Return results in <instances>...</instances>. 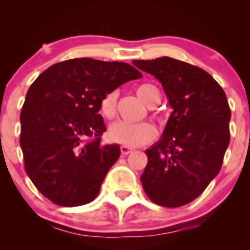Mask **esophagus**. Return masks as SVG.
<instances>
[{"mask_svg": "<svg viewBox=\"0 0 250 250\" xmlns=\"http://www.w3.org/2000/svg\"><path fill=\"white\" fill-rule=\"evenodd\" d=\"M133 151V149L127 147V146H121V154L122 156H127L128 154H130Z\"/></svg>", "mask_w": 250, "mask_h": 250, "instance_id": "esophagus-1", "label": "esophagus"}]
</instances>
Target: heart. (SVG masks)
Listing matches in <instances>:
<instances>
[{"label": "heart", "mask_w": 250, "mask_h": 250, "mask_svg": "<svg viewBox=\"0 0 250 250\" xmlns=\"http://www.w3.org/2000/svg\"><path fill=\"white\" fill-rule=\"evenodd\" d=\"M135 91L148 107L156 105L161 99L160 90L151 83H142L137 85ZM116 101L117 93L115 90L108 91L102 96L100 101V113L104 119L111 120L115 116ZM109 136L113 141L121 143L127 147H140L155 139L156 128L149 122L128 123L119 121L111 125L109 129Z\"/></svg>", "instance_id": "1"}]
</instances>
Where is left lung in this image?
I'll list each match as a JSON object with an SVG mask.
<instances>
[{"mask_svg": "<svg viewBox=\"0 0 250 250\" xmlns=\"http://www.w3.org/2000/svg\"><path fill=\"white\" fill-rule=\"evenodd\" d=\"M133 64L161 82L173 108L162 137L146 150L142 187L156 205L181 207L219 174L230 141V108L221 85L199 67L167 56Z\"/></svg>", "mask_w": 250, "mask_h": 250, "instance_id": "left-lung-1", "label": "left lung"}]
</instances>
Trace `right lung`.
Segmentation results:
<instances>
[{"mask_svg":"<svg viewBox=\"0 0 250 250\" xmlns=\"http://www.w3.org/2000/svg\"><path fill=\"white\" fill-rule=\"evenodd\" d=\"M141 77L128 63L81 57L55 63L34 81L20 116V145L25 173L43 196L62 207L95 199L121 154L117 145L101 143L100 101Z\"/></svg>","mask_w":250,"mask_h":250,"instance_id":"right-lung-1","label":"right lung"}]
</instances>
